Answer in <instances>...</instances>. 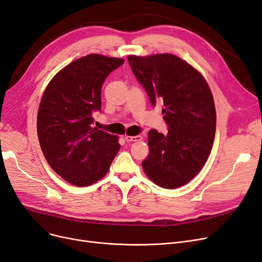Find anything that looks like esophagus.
Wrapping results in <instances>:
<instances>
[{"label": "esophagus", "mask_w": 262, "mask_h": 262, "mask_svg": "<svg viewBox=\"0 0 262 262\" xmlns=\"http://www.w3.org/2000/svg\"><path fill=\"white\" fill-rule=\"evenodd\" d=\"M125 140L127 142H132V141H140L142 140L141 136H125Z\"/></svg>", "instance_id": "1"}]
</instances>
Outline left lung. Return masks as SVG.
Masks as SVG:
<instances>
[{"instance_id": "8db88e82", "label": "left lung", "mask_w": 262, "mask_h": 262, "mask_svg": "<svg viewBox=\"0 0 262 262\" xmlns=\"http://www.w3.org/2000/svg\"><path fill=\"white\" fill-rule=\"evenodd\" d=\"M127 59L152 105L164 104L168 125L166 135L149 130V156L142 168L162 188L182 187L204 166L214 143L216 109L209 86L196 69L172 54L129 55Z\"/></svg>"}]
</instances>
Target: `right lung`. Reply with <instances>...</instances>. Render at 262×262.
Here are the masks:
<instances>
[{
    "label": "right lung",
    "mask_w": 262,
    "mask_h": 262,
    "mask_svg": "<svg viewBox=\"0 0 262 262\" xmlns=\"http://www.w3.org/2000/svg\"><path fill=\"white\" fill-rule=\"evenodd\" d=\"M121 58L91 54L74 60L47 85L37 112V137L50 166L76 187L91 186L108 172L121 144L94 127L101 109V86Z\"/></svg>",
    "instance_id": "add662e5"
}]
</instances>
